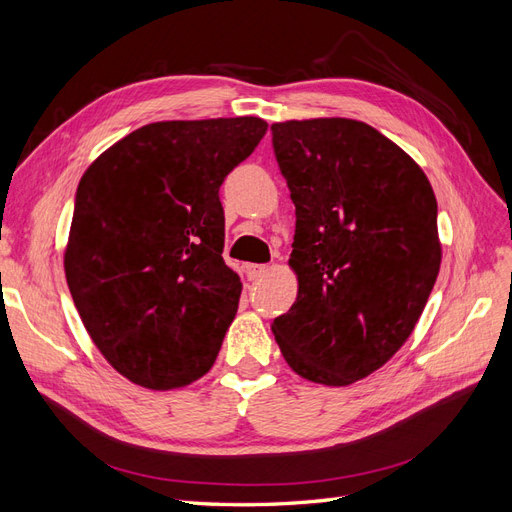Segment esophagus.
I'll return each instance as SVG.
<instances>
[{"label":"esophagus","instance_id":"esophagus-1","mask_svg":"<svg viewBox=\"0 0 512 512\" xmlns=\"http://www.w3.org/2000/svg\"><path fill=\"white\" fill-rule=\"evenodd\" d=\"M245 271L250 280H258V277H262L269 271V267L267 265H245Z\"/></svg>","mask_w":512,"mask_h":512}]
</instances>
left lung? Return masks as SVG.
<instances>
[{
  "mask_svg": "<svg viewBox=\"0 0 512 512\" xmlns=\"http://www.w3.org/2000/svg\"><path fill=\"white\" fill-rule=\"evenodd\" d=\"M294 203L290 267L299 294L273 320L305 380L348 386L404 346L440 271L438 203L404 149L363 121L273 123Z\"/></svg>",
  "mask_w": 512,
  "mask_h": 512,
  "instance_id": "obj_1",
  "label": "left lung"
}]
</instances>
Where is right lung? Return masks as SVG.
I'll list each match as a JSON object with an SVG mask.
<instances>
[{
    "label": "right lung",
    "mask_w": 512,
    "mask_h": 512,
    "mask_svg": "<svg viewBox=\"0 0 512 512\" xmlns=\"http://www.w3.org/2000/svg\"><path fill=\"white\" fill-rule=\"evenodd\" d=\"M260 117L158 121L91 164L74 198L66 280L121 376L168 391L205 376L237 314L220 185L267 132Z\"/></svg>",
    "instance_id": "1"
}]
</instances>
